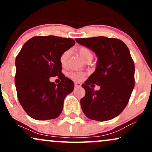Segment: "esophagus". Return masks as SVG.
Here are the masks:
<instances>
[{"label": "esophagus", "mask_w": 152, "mask_h": 152, "mask_svg": "<svg viewBox=\"0 0 152 152\" xmlns=\"http://www.w3.org/2000/svg\"><path fill=\"white\" fill-rule=\"evenodd\" d=\"M81 83L79 82H75V88H78V87H81Z\"/></svg>", "instance_id": "obj_1"}]
</instances>
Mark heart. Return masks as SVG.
<instances>
[{"label": "heart", "instance_id": "b5f03b06", "mask_svg": "<svg viewBox=\"0 0 152 152\" xmlns=\"http://www.w3.org/2000/svg\"><path fill=\"white\" fill-rule=\"evenodd\" d=\"M78 52L79 53L80 56L84 61H86L87 58H89V57H93V53L91 50L89 48H88L87 47L85 46H80L78 48ZM71 55V50H66L65 51H64L61 54L60 58H59V61H60L61 64L63 67H66L68 65V62H69V57ZM71 77L73 78L75 80H81L82 78L84 77L85 74L82 72H72L70 74Z\"/></svg>", "mask_w": 152, "mask_h": 152}]
</instances>
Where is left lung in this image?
Returning a JSON list of instances; mask_svg holds the SVG:
<instances>
[{"mask_svg":"<svg viewBox=\"0 0 152 152\" xmlns=\"http://www.w3.org/2000/svg\"><path fill=\"white\" fill-rule=\"evenodd\" d=\"M76 41L98 57L95 71L81 85L86 91L80 101L82 111L92 120L112 119L125 109L135 85V68L129 50L123 41L114 38L99 36ZM92 83L100 86V89L91 88Z\"/></svg>","mask_w":152,"mask_h":152,"instance_id":"obj_1","label":"left lung"}]
</instances>
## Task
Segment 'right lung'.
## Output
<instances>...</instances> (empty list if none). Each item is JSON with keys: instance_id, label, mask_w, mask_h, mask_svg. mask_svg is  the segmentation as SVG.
Segmentation results:
<instances>
[{"instance_id": "obj_1", "label": "right lung", "mask_w": 152, "mask_h": 152, "mask_svg": "<svg viewBox=\"0 0 152 152\" xmlns=\"http://www.w3.org/2000/svg\"><path fill=\"white\" fill-rule=\"evenodd\" d=\"M74 44L71 38L38 36L23 46L15 59V84L19 102L31 118L43 121L61 114L74 83L61 73L59 58ZM56 75L62 80L58 85L49 80Z\"/></svg>"}]
</instances>
